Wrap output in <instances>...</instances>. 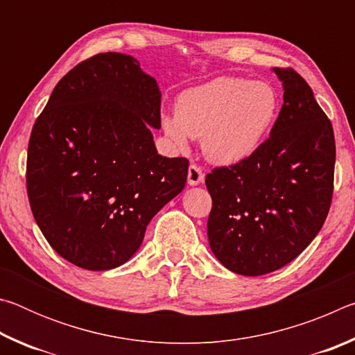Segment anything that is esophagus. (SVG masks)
I'll return each instance as SVG.
<instances>
[{"mask_svg": "<svg viewBox=\"0 0 355 355\" xmlns=\"http://www.w3.org/2000/svg\"><path fill=\"white\" fill-rule=\"evenodd\" d=\"M203 180H205V175H203L200 167L196 166V164H191L189 169H188V184L189 186H197V184H200Z\"/></svg>", "mask_w": 355, "mask_h": 355, "instance_id": "esophagus-1", "label": "esophagus"}]
</instances>
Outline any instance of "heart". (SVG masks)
I'll list each match as a JSON object with an SVG mask.
<instances>
[{
  "mask_svg": "<svg viewBox=\"0 0 355 355\" xmlns=\"http://www.w3.org/2000/svg\"><path fill=\"white\" fill-rule=\"evenodd\" d=\"M279 94L266 81L219 76L178 95L175 114L161 117L166 136L184 147L200 137L214 164L233 166L254 155L279 116Z\"/></svg>",
  "mask_w": 355,
  "mask_h": 355,
  "instance_id": "1",
  "label": "heart"
}]
</instances>
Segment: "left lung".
Here are the masks:
<instances>
[{
  "label": "left lung",
  "instance_id": "left-lung-1",
  "mask_svg": "<svg viewBox=\"0 0 355 355\" xmlns=\"http://www.w3.org/2000/svg\"><path fill=\"white\" fill-rule=\"evenodd\" d=\"M284 106L271 136L241 163L205 178L208 241L228 271L257 277L293 261L327 218L334 191L332 123L291 69H272Z\"/></svg>",
  "mask_w": 355,
  "mask_h": 355
}]
</instances>
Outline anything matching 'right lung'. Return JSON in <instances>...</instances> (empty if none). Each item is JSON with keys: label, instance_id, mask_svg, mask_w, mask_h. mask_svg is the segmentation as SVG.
<instances>
[{"label": "right lung", "instance_id": "obj_1", "mask_svg": "<svg viewBox=\"0 0 355 355\" xmlns=\"http://www.w3.org/2000/svg\"><path fill=\"white\" fill-rule=\"evenodd\" d=\"M161 91L137 59L100 53L61 81L35 120L26 186L34 219L65 260L89 271L127 263L183 191L188 159L158 155Z\"/></svg>", "mask_w": 355, "mask_h": 355}]
</instances>
